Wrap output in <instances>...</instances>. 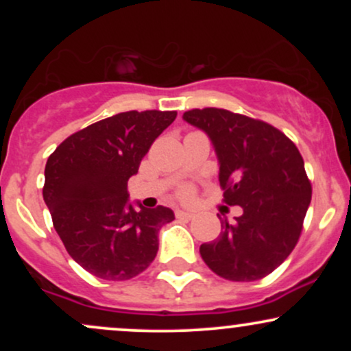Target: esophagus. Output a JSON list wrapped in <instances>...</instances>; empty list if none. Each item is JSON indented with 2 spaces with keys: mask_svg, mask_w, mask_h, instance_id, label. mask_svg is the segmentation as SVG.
<instances>
[{
  "mask_svg": "<svg viewBox=\"0 0 351 351\" xmlns=\"http://www.w3.org/2000/svg\"><path fill=\"white\" fill-rule=\"evenodd\" d=\"M175 215H176V217H183V219H193V217H195V215H193V213L183 211V209H176Z\"/></svg>",
  "mask_w": 351,
  "mask_h": 351,
  "instance_id": "34e87169",
  "label": "esophagus"
}]
</instances>
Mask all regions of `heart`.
<instances>
[{"label":"heart","mask_w":351,"mask_h":351,"mask_svg":"<svg viewBox=\"0 0 351 351\" xmlns=\"http://www.w3.org/2000/svg\"><path fill=\"white\" fill-rule=\"evenodd\" d=\"M183 193H184V195H188V193H189V191H186V189H184V191H183Z\"/></svg>","instance_id":"b5f03b06"}]
</instances>
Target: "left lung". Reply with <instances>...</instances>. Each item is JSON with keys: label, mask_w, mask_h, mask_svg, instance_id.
I'll list each match as a JSON object with an SVG mask.
<instances>
[{"label": "left lung", "mask_w": 351, "mask_h": 351, "mask_svg": "<svg viewBox=\"0 0 351 351\" xmlns=\"http://www.w3.org/2000/svg\"><path fill=\"white\" fill-rule=\"evenodd\" d=\"M183 120L211 140L219 183L229 206H241L234 224L201 244L203 261L223 279L252 282L269 276L299 241L312 199L304 158L272 125L224 108H195Z\"/></svg>", "instance_id": "8db88e82"}]
</instances>
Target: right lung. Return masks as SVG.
Masks as SVG:
<instances>
[{"label":"right lung","instance_id":"add662e5","mask_svg":"<svg viewBox=\"0 0 351 351\" xmlns=\"http://www.w3.org/2000/svg\"><path fill=\"white\" fill-rule=\"evenodd\" d=\"M176 112H120L75 132L44 170L43 198L67 252L99 279L127 280L158 252V232L175 219L170 208L130 203L127 183Z\"/></svg>","mask_w":351,"mask_h":351}]
</instances>
